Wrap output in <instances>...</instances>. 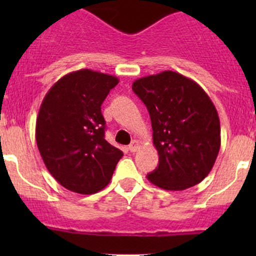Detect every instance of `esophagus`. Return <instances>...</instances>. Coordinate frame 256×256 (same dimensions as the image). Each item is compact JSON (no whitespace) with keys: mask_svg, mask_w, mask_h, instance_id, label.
I'll return each mask as SVG.
<instances>
[{"mask_svg":"<svg viewBox=\"0 0 256 256\" xmlns=\"http://www.w3.org/2000/svg\"><path fill=\"white\" fill-rule=\"evenodd\" d=\"M140 146H141L140 141L134 140L132 142H131L130 144H128V150H130V152H136V151H138V148H140Z\"/></svg>","mask_w":256,"mask_h":256,"instance_id":"1","label":"esophagus"}]
</instances>
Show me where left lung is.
Instances as JSON below:
<instances>
[{
    "label": "left lung",
    "instance_id": "obj_1",
    "mask_svg": "<svg viewBox=\"0 0 256 256\" xmlns=\"http://www.w3.org/2000/svg\"><path fill=\"white\" fill-rule=\"evenodd\" d=\"M132 90L148 110L158 152V166L147 180L167 190L202 182L220 148L219 116L207 92L171 70L135 80Z\"/></svg>",
    "mask_w": 256,
    "mask_h": 256
}]
</instances>
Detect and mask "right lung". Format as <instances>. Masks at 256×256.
<instances>
[{
	"instance_id": "1",
	"label": "right lung",
	"mask_w": 256,
	"mask_h": 256,
	"mask_svg": "<svg viewBox=\"0 0 256 256\" xmlns=\"http://www.w3.org/2000/svg\"><path fill=\"white\" fill-rule=\"evenodd\" d=\"M118 79L82 69L60 78L43 99L36 140L46 167L64 188L94 194L109 184L122 151L105 140L102 104Z\"/></svg>"
}]
</instances>
